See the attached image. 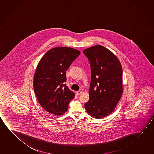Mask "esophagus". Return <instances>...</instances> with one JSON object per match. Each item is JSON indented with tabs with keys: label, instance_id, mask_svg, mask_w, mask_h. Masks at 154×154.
<instances>
[{
	"label": "esophagus",
	"instance_id": "esophagus-1",
	"mask_svg": "<svg viewBox=\"0 0 154 154\" xmlns=\"http://www.w3.org/2000/svg\"><path fill=\"white\" fill-rule=\"evenodd\" d=\"M83 89H81L80 90H79L78 91H77V92H76V93H77V95H80L82 93H83Z\"/></svg>",
	"mask_w": 154,
	"mask_h": 154
}]
</instances>
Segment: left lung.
Returning <instances> with one entry per match:
<instances>
[{"instance_id": "obj_1", "label": "left lung", "mask_w": 154, "mask_h": 154, "mask_svg": "<svg viewBox=\"0 0 154 154\" xmlns=\"http://www.w3.org/2000/svg\"><path fill=\"white\" fill-rule=\"evenodd\" d=\"M91 69L90 99L85 104L88 114L100 119L112 112L123 94V70L112 52L101 45L83 51Z\"/></svg>"}]
</instances>
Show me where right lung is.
<instances>
[{
  "instance_id": "add662e5",
  "label": "right lung",
  "mask_w": 154,
  "mask_h": 154,
  "mask_svg": "<svg viewBox=\"0 0 154 154\" xmlns=\"http://www.w3.org/2000/svg\"><path fill=\"white\" fill-rule=\"evenodd\" d=\"M81 52L72 48L57 47L43 55L35 69L33 88L40 105L56 116L64 114L75 94L66 86V71Z\"/></svg>"
}]
</instances>
